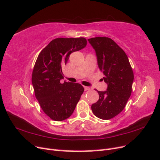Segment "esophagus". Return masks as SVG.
Listing matches in <instances>:
<instances>
[{"instance_id": "esophagus-1", "label": "esophagus", "mask_w": 160, "mask_h": 160, "mask_svg": "<svg viewBox=\"0 0 160 160\" xmlns=\"http://www.w3.org/2000/svg\"><path fill=\"white\" fill-rule=\"evenodd\" d=\"M84 90H85L86 91L90 90V88L88 87V86H84Z\"/></svg>"}]
</instances>
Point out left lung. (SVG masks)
<instances>
[{
	"label": "left lung",
	"mask_w": 160,
	"mask_h": 160,
	"mask_svg": "<svg viewBox=\"0 0 160 160\" xmlns=\"http://www.w3.org/2000/svg\"><path fill=\"white\" fill-rule=\"evenodd\" d=\"M94 48L99 69L104 77L107 90L98 91L99 100L92 105L94 114L109 120L123 110L132 93L133 73L128 58L114 40L108 37L88 39Z\"/></svg>",
	"instance_id": "left-lung-1"
}]
</instances>
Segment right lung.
Listing matches in <instances>:
<instances>
[{
    "mask_svg": "<svg viewBox=\"0 0 160 160\" xmlns=\"http://www.w3.org/2000/svg\"><path fill=\"white\" fill-rule=\"evenodd\" d=\"M84 38H58L41 51L32 75L35 96L45 114L55 121H62L74 112L84 92L78 83H61L62 66L68 62L71 53L86 47Z\"/></svg>",
    "mask_w": 160,
    "mask_h": 160,
    "instance_id": "obj_1",
    "label": "right lung"
}]
</instances>
